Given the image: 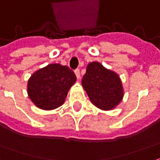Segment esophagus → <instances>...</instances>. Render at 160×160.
<instances>
[{"label":"esophagus","instance_id":"34e87169","mask_svg":"<svg viewBox=\"0 0 160 160\" xmlns=\"http://www.w3.org/2000/svg\"><path fill=\"white\" fill-rule=\"evenodd\" d=\"M74 72H75V75H76L77 79H80V69H75V70H74Z\"/></svg>","mask_w":160,"mask_h":160}]
</instances>
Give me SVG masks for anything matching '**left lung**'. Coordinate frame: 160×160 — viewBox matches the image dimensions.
I'll return each mask as SVG.
<instances>
[{"label":"left lung","mask_w":160,"mask_h":160,"mask_svg":"<svg viewBox=\"0 0 160 160\" xmlns=\"http://www.w3.org/2000/svg\"><path fill=\"white\" fill-rule=\"evenodd\" d=\"M82 86L92 103L103 110H110L121 101L123 88L117 73L99 62L88 64Z\"/></svg>","instance_id":"1"}]
</instances>
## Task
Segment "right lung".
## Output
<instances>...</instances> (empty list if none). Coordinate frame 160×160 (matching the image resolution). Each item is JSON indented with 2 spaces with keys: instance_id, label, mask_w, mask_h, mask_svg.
Listing matches in <instances>:
<instances>
[{
  "instance_id": "1",
  "label": "right lung",
  "mask_w": 160,
  "mask_h": 160,
  "mask_svg": "<svg viewBox=\"0 0 160 160\" xmlns=\"http://www.w3.org/2000/svg\"><path fill=\"white\" fill-rule=\"evenodd\" d=\"M75 80L76 76L68 67L50 64L31 76L28 83V96L39 108L52 110L64 103Z\"/></svg>"
}]
</instances>
